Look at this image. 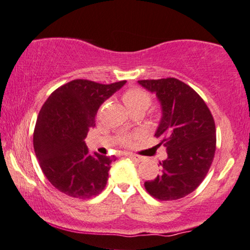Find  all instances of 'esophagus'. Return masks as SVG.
<instances>
[{
  "mask_svg": "<svg viewBox=\"0 0 250 250\" xmlns=\"http://www.w3.org/2000/svg\"><path fill=\"white\" fill-rule=\"evenodd\" d=\"M125 155L129 156V158L132 159V160H134V161H136V162H141L142 160H143L142 156L136 155V154H131V153H127V154H125Z\"/></svg>",
  "mask_w": 250,
  "mask_h": 250,
  "instance_id": "esophagus-1",
  "label": "esophagus"
}]
</instances>
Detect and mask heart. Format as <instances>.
Instances as JSON below:
<instances>
[{
	"instance_id": "1",
	"label": "heart",
	"mask_w": 250,
	"mask_h": 250,
	"mask_svg": "<svg viewBox=\"0 0 250 250\" xmlns=\"http://www.w3.org/2000/svg\"><path fill=\"white\" fill-rule=\"evenodd\" d=\"M123 102L127 105L129 109L136 108V107H142L146 109L148 107V105L151 104V97L147 92L139 88H132L129 89L125 92L123 95ZM130 142V137H125L123 139V144H128Z\"/></svg>"
}]
</instances>
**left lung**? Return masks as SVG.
<instances>
[{"instance_id": "left-lung-1", "label": "left lung", "mask_w": 250, "mask_h": 250, "mask_svg": "<svg viewBox=\"0 0 250 250\" xmlns=\"http://www.w3.org/2000/svg\"><path fill=\"white\" fill-rule=\"evenodd\" d=\"M155 94L162 116L155 137L167 147L161 174L145 182L152 197L177 200L194 191L210 168L216 149V128L208 106L191 86L175 78L138 81Z\"/></svg>"}]
</instances>
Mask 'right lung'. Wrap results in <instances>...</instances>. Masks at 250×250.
<instances>
[{
  "mask_svg": "<svg viewBox=\"0 0 250 250\" xmlns=\"http://www.w3.org/2000/svg\"><path fill=\"white\" fill-rule=\"evenodd\" d=\"M127 81L112 84L73 80L55 90L39 113L35 155L48 181L73 198L89 199L106 186L114 156L90 154L84 138L101 105Z\"/></svg>",
  "mask_w": 250,
  "mask_h": 250,
  "instance_id": "add662e5",
  "label": "right lung"
}]
</instances>
